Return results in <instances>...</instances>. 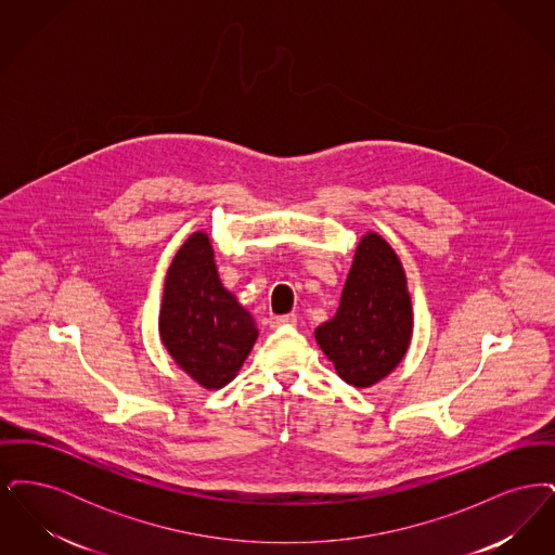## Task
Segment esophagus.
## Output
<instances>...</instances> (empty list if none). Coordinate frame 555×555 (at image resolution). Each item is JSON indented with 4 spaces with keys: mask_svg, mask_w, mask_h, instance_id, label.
Returning a JSON list of instances; mask_svg holds the SVG:
<instances>
[{
    "mask_svg": "<svg viewBox=\"0 0 555 555\" xmlns=\"http://www.w3.org/2000/svg\"><path fill=\"white\" fill-rule=\"evenodd\" d=\"M295 322H297V317H295V314L270 318V326H272V328H279V326H293Z\"/></svg>",
    "mask_w": 555,
    "mask_h": 555,
    "instance_id": "obj_1",
    "label": "esophagus"
}]
</instances>
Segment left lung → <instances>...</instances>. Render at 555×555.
Returning a JSON list of instances; mask_svg holds the SVG:
<instances>
[{"label":"left lung","instance_id":"obj_1","mask_svg":"<svg viewBox=\"0 0 555 555\" xmlns=\"http://www.w3.org/2000/svg\"><path fill=\"white\" fill-rule=\"evenodd\" d=\"M414 333L403 264L389 241L360 238L335 317L314 331L317 344L347 385L369 389L401 364Z\"/></svg>","mask_w":555,"mask_h":555}]
</instances>
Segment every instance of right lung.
I'll return each instance as SVG.
<instances>
[{"instance_id": "add662e5", "label": "right lung", "mask_w": 555, "mask_h": 555, "mask_svg": "<svg viewBox=\"0 0 555 555\" xmlns=\"http://www.w3.org/2000/svg\"><path fill=\"white\" fill-rule=\"evenodd\" d=\"M159 339L177 366L204 389L229 385L258 339L254 317L220 281L206 231H195L168 266Z\"/></svg>"}]
</instances>
